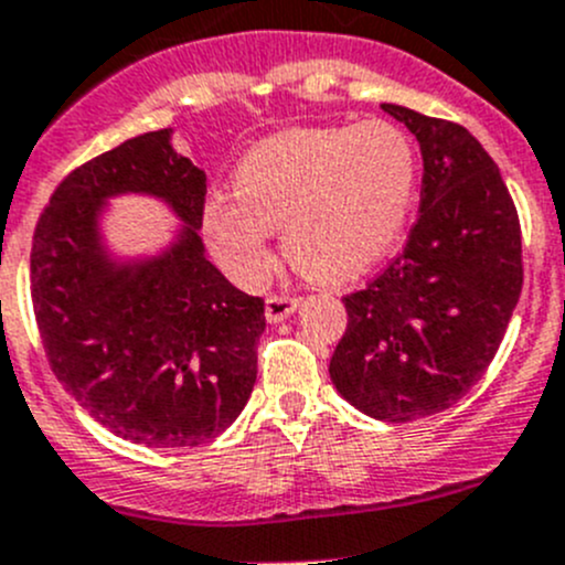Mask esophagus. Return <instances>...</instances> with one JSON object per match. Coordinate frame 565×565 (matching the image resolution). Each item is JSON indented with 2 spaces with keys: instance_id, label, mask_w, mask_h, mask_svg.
Listing matches in <instances>:
<instances>
[{
  "instance_id": "34e87169",
  "label": "esophagus",
  "mask_w": 565,
  "mask_h": 565,
  "mask_svg": "<svg viewBox=\"0 0 565 565\" xmlns=\"http://www.w3.org/2000/svg\"><path fill=\"white\" fill-rule=\"evenodd\" d=\"M298 306H300V298H295V295H284V292L267 295L265 315L270 322H281V320H287V317L292 315Z\"/></svg>"
}]
</instances>
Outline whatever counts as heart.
Instances as JSON below:
<instances>
[{"instance_id": "obj_1", "label": "heart", "mask_w": 565, "mask_h": 565, "mask_svg": "<svg viewBox=\"0 0 565 565\" xmlns=\"http://www.w3.org/2000/svg\"><path fill=\"white\" fill-rule=\"evenodd\" d=\"M419 157L403 126L289 129L262 140L212 195L204 228L221 265L245 287L273 270V228L289 262L317 281H348L375 265L408 221Z\"/></svg>"}]
</instances>
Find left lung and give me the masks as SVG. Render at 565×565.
I'll return each mask as SVG.
<instances>
[{
	"label": "left lung",
	"mask_w": 565,
	"mask_h": 565,
	"mask_svg": "<svg viewBox=\"0 0 565 565\" xmlns=\"http://www.w3.org/2000/svg\"><path fill=\"white\" fill-rule=\"evenodd\" d=\"M419 140V215L405 248L344 295L333 386L383 422L456 405L494 359L522 292V226L489 151L445 118L383 104Z\"/></svg>",
	"instance_id": "8db88e82"
}]
</instances>
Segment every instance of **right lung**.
Wrapping results in <instances>:
<instances>
[{"mask_svg": "<svg viewBox=\"0 0 565 565\" xmlns=\"http://www.w3.org/2000/svg\"><path fill=\"white\" fill-rule=\"evenodd\" d=\"M171 131L131 137L57 184L32 234L30 289L49 366L93 419L131 445L199 447L248 403L265 300L204 256L206 173ZM118 192L160 194L189 223L160 260L103 256L95 215Z\"/></svg>", "mask_w": 565, "mask_h": 565, "instance_id": "right-lung-1", "label": "right lung"}]
</instances>
